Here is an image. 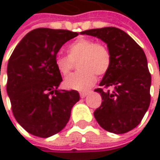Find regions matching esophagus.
Returning a JSON list of instances; mask_svg holds the SVG:
<instances>
[{
	"label": "esophagus",
	"mask_w": 160,
	"mask_h": 160,
	"mask_svg": "<svg viewBox=\"0 0 160 160\" xmlns=\"http://www.w3.org/2000/svg\"><path fill=\"white\" fill-rule=\"evenodd\" d=\"M88 93L87 92H80V96L81 98H84V97H86V95H87Z\"/></svg>",
	"instance_id": "1"
}]
</instances>
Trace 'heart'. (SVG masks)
<instances>
[{
  "instance_id": "1",
  "label": "heart",
  "mask_w": 160,
  "mask_h": 160,
  "mask_svg": "<svg viewBox=\"0 0 160 160\" xmlns=\"http://www.w3.org/2000/svg\"><path fill=\"white\" fill-rule=\"evenodd\" d=\"M68 56L56 55L54 66L64 77L68 76L72 68L73 62H78V72L65 80V86L70 90L86 91L96 81V75L103 76L109 70L111 54L108 47L93 40L80 38L67 48Z\"/></svg>"
}]
</instances>
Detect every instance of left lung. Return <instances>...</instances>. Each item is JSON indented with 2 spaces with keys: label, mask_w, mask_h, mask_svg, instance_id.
Instances as JSON below:
<instances>
[{
  "label": "left lung",
  "mask_w": 160,
  "mask_h": 160,
  "mask_svg": "<svg viewBox=\"0 0 160 160\" xmlns=\"http://www.w3.org/2000/svg\"><path fill=\"white\" fill-rule=\"evenodd\" d=\"M80 34L102 40L111 54L109 70L99 85L113 90H94L103 100L93 113L94 118L109 132H128L141 122L150 105L151 75L144 52L131 36L118 28L89 29Z\"/></svg>",
  "instance_id": "obj_1"
}]
</instances>
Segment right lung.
<instances>
[{
  "mask_svg": "<svg viewBox=\"0 0 160 160\" xmlns=\"http://www.w3.org/2000/svg\"><path fill=\"white\" fill-rule=\"evenodd\" d=\"M78 36L66 29L36 28L16 45L7 66V93L16 121L30 134L47 138L62 131L77 91L59 90L61 74L54 57L68 41Z\"/></svg>",
  "mask_w": 160,
  "mask_h": 160,
  "instance_id": "obj_1",
  "label": "right lung"
}]
</instances>
